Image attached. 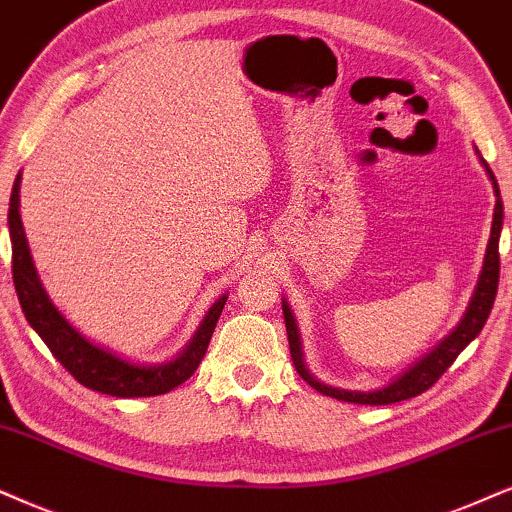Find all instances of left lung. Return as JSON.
Returning a JSON list of instances; mask_svg holds the SVG:
<instances>
[{"label":"left lung","instance_id":"1","mask_svg":"<svg viewBox=\"0 0 512 512\" xmlns=\"http://www.w3.org/2000/svg\"><path fill=\"white\" fill-rule=\"evenodd\" d=\"M480 155V151H477ZM484 170H487L491 184H494V193H496V208H494V222H491V236H489V245H487V255H484V267L480 274V281H477L475 295L465 309L463 319L458 326L451 331V335L439 342V345L432 349L430 354H425L423 359L418 361L416 366H411L409 371L401 373L394 383H390L383 390H373V392H357V390H340V387H331L326 383H319L309 368L304 366V357H302V340H300V331H297L295 316L290 312L288 302L283 300V319H286V331H288V345H290V357H293V364L297 368V373L302 375V380H307L309 385L314 387L316 392L326 394V397H335L340 401H352V404H368V406H385V404H397V401L418 397L425 390H430L432 385L442 378L446 368L454 364L458 354L463 352L465 347L470 345L472 340L480 335V331L487 323L491 307H494L496 300V290H498V269H501V260H498V238H501V226H503V200H501V191H498L496 177L494 172L489 170L487 160L480 158Z\"/></svg>","mask_w":512,"mask_h":512}]
</instances>
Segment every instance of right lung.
I'll return each mask as SVG.
<instances>
[{
    "label": "right lung",
    "mask_w": 512,
    "mask_h": 512,
    "mask_svg": "<svg viewBox=\"0 0 512 512\" xmlns=\"http://www.w3.org/2000/svg\"><path fill=\"white\" fill-rule=\"evenodd\" d=\"M18 191H21V174L14 181V191H11L9 200L11 271H14L18 302H21L25 319L44 340V345L51 349V354L61 361L63 368L89 390L125 399L155 397V394H165L186 383L208 352L217 319L226 304V295L212 304L189 345L172 361L151 366L132 364V361L122 359L84 338L49 300L47 290L42 288L40 276L35 271V264H32L28 241H25L21 212H18V203H21Z\"/></svg>",
    "instance_id": "obj_1"
}]
</instances>
